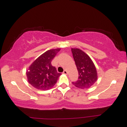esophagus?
<instances>
[{"instance_id": "34e87169", "label": "esophagus", "mask_w": 127, "mask_h": 127, "mask_svg": "<svg viewBox=\"0 0 127 127\" xmlns=\"http://www.w3.org/2000/svg\"><path fill=\"white\" fill-rule=\"evenodd\" d=\"M67 73H68L67 71H66V70H64L63 72V74H67Z\"/></svg>"}]
</instances>
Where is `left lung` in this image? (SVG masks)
Listing matches in <instances>:
<instances>
[{
	"mask_svg": "<svg viewBox=\"0 0 127 127\" xmlns=\"http://www.w3.org/2000/svg\"><path fill=\"white\" fill-rule=\"evenodd\" d=\"M71 51L79 76L77 81L72 84L82 89L89 88L98 78L95 66L89 56L81 50L72 48Z\"/></svg>",
	"mask_w": 127,
	"mask_h": 127,
	"instance_id": "obj_1",
	"label": "left lung"
}]
</instances>
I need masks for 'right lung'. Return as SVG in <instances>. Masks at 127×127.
I'll return each instance as SVG.
<instances>
[{"mask_svg":"<svg viewBox=\"0 0 127 127\" xmlns=\"http://www.w3.org/2000/svg\"><path fill=\"white\" fill-rule=\"evenodd\" d=\"M60 48L47 50L37 58L26 72L28 81L35 89L42 90L50 89L55 85L61 73L51 65V61Z\"/></svg>","mask_w":127,"mask_h":127,"instance_id":"right-lung-1","label":"right lung"}]
</instances>
